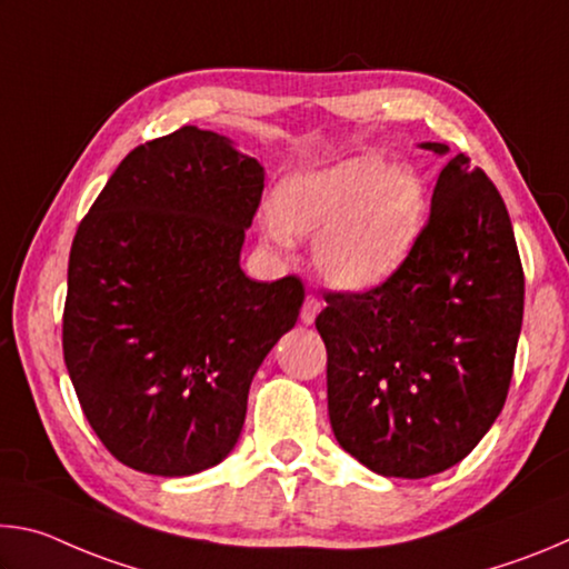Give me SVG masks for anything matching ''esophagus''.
Masks as SVG:
<instances>
[{
	"mask_svg": "<svg viewBox=\"0 0 569 569\" xmlns=\"http://www.w3.org/2000/svg\"><path fill=\"white\" fill-rule=\"evenodd\" d=\"M321 308H323V303L319 301V298H316V296H306L303 308H301V321H303L306 326H311V323L316 321V316H319Z\"/></svg>",
	"mask_w": 569,
	"mask_h": 569,
	"instance_id": "34e87169",
	"label": "esophagus"
}]
</instances>
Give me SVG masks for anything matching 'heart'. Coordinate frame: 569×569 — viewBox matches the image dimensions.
<instances>
[{
	"label": "heart",
	"instance_id": "1",
	"mask_svg": "<svg viewBox=\"0 0 569 569\" xmlns=\"http://www.w3.org/2000/svg\"><path fill=\"white\" fill-rule=\"evenodd\" d=\"M427 200L407 170L377 158L286 178L271 198L266 243L288 248L291 236H316L313 266L339 291H363L397 271L417 240Z\"/></svg>",
	"mask_w": 569,
	"mask_h": 569
}]
</instances>
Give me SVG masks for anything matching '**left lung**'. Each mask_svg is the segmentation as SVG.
Listing matches in <instances>:
<instances>
[{
    "label": "left lung",
    "mask_w": 569,
    "mask_h": 569,
    "mask_svg": "<svg viewBox=\"0 0 569 569\" xmlns=\"http://www.w3.org/2000/svg\"><path fill=\"white\" fill-rule=\"evenodd\" d=\"M323 298L316 329L336 441L383 477L421 479L465 459L505 407L525 311L512 220L485 170L451 158L397 271Z\"/></svg>",
    "instance_id": "8db88e82"
}]
</instances>
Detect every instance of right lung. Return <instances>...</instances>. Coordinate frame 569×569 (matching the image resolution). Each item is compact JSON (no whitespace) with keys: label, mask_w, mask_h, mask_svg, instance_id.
Here are the masks:
<instances>
[{"label":"right lung","mask_w":569,"mask_h":569,"mask_svg":"<svg viewBox=\"0 0 569 569\" xmlns=\"http://www.w3.org/2000/svg\"><path fill=\"white\" fill-rule=\"evenodd\" d=\"M263 166L186 124L134 148L77 228L62 351L80 407L124 467L188 477L223 461L301 278L240 271Z\"/></svg>","instance_id":"right-lung-1"}]
</instances>
